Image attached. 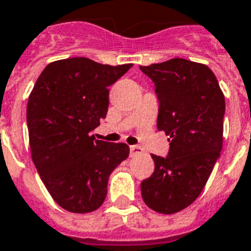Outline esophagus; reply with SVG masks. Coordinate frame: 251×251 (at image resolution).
Instances as JSON below:
<instances>
[{"instance_id": "1", "label": "esophagus", "mask_w": 251, "mask_h": 251, "mask_svg": "<svg viewBox=\"0 0 251 251\" xmlns=\"http://www.w3.org/2000/svg\"><path fill=\"white\" fill-rule=\"evenodd\" d=\"M144 153V149L141 148V146H137V145H133L130 146V155H138V154H142Z\"/></svg>"}]
</instances>
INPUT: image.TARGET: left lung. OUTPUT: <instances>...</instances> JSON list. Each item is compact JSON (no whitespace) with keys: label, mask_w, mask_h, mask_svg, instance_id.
I'll use <instances>...</instances> for the list:
<instances>
[{"label":"left lung","mask_w":251,"mask_h":251,"mask_svg":"<svg viewBox=\"0 0 251 251\" xmlns=\"http://www.w3.org/2000/svg\"><path fill=\"white\" fill-rule=\"evenodd\" d=\"M155 85L157 127L170 138L168 157L151 154L154 172L141 183L146 205L174 214L201 194L224 142L225 97L206 65L173 58L140 66Z\"/></svg>","instance_id":"8db88e82"}]
</instances>
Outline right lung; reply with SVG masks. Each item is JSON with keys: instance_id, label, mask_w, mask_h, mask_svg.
Returning <instances> with one entry per match:
<instances>
[{"instance_id": "1", "label": "right lung", "mask_w": 251, "mask_h": 251, "mask_svg": "<svg viewBox=\"0 0 251 251\" xmlns=\"http://www.w3.org/2000/svg\"><path fill=\"white\" fill-rule=\"evenodd\" d=\"M131 64H98L85 57L51 62L27 101L31 159L57 203L72 213H90L103 203L111 172L129 155L126 144L90 135L105 118L109 86Z\"/></svg>"}]
</instances>
